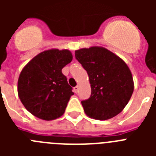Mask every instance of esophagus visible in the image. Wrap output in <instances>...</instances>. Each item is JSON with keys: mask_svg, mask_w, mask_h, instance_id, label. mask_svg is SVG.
<instances>
[{"mask_svg": "<svg viewBox=\"0 0 156 156\" xmlns=\"http://www.w3.org/2000/svg\"><path fill=\"white\" fill-rule=\"evenodd\" d=\"M78 90H79V86H76L74 87V92L75 93H78Z\"/></svg>", "mask_w": 156, "mask_h": 156, "instance_id": "esophagus-1", "label": "esophagus"}]
</instances>
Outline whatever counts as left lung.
<instances>
[{
    "label": "left lung",
    "instance_id": "left-lung-1",
    "mask_svg": "<svg viewBox=\"0 0 156 156\" xmlns=\"http://www.w3.org/2000/svg\"><path fill=\"white\" fill-rule=\"evenodd\" d=\"M76 58L89 76L91 94L82 101L87 116L106 120L126 107L133 92V76L122 58L103 47H90L75 51Z\"/></svg>",
    "mask_w": 156,
    "mask_h": 156
}]
</instances>
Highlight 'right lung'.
<instances>
[{"label": "right lung", "mask_w": 156, "mask_h": 156, "mask_svg": "<svg viewBox=\"0 0 156 156\" xmlns=\"http://www.w3.org/2000/svg\"><path fill=\"white\" fill-rule=\"evenodd\" d=\"M72 60L70 51L50 49L38 54L23 69L18 80V94L34 116L49 121L64 114L74 93L62 69Z\"/></svg>", "instance_id": "1"}]
</instances>
